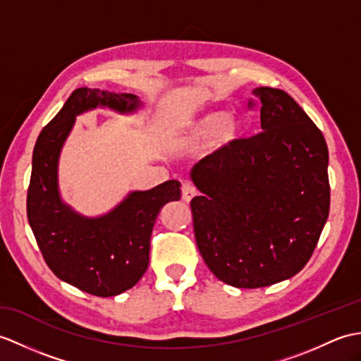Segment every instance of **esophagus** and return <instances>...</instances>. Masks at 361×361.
Instances as JSON below:
<instances>
[{
  "label": "esophagus",
  "mask_w": 361,
  "mask_h": 361,
  "mask_svg": "<svg viewBox=\"0 0 361 361\" xmlns=\"http://www.w3.org/2000/svg\"><path fill=\"white\" fill-rule=\"evenodd\" d=\"M195 195H197V189H195L194 184L189 183V181L183 183V188H181V197H183V200L186 201V203H189V201L194 198Z\"/></svg>",
  "instance_id": "obj_1"
}]
</instances>
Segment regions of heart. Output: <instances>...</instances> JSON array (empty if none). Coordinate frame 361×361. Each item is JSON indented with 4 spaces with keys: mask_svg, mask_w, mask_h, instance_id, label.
I'll use <instances>...</instances> for the list:
<instances>
[{
    "mask_svg": "<svg viewBox=\"0 0 361 361\" xmlns=\"http://www.w3.org/2000/svg\"><path fill=\"white\" fill-rule=\"evenodd\" d=\"M243 130L245 123L237 115H224V112H211L192 123L186 133L180 138L181 147H195L212 137L220 146H228L235 141Z\"/></svg>",
    "mask_w": 361,
    "mask_h": 361,
    "instance_id": "b5f03b06",
    "label": "heart"
}]
</instances>
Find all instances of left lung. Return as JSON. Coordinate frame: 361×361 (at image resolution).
I'll list each match as a JSON object with an SVG mask.
<instances>
[{
  "label": "left lung",
  "instance_id": "obj_1",
  "mask_svg": "<svg viewBox=\"0 0 361 361\" xmlns=\"http://www.w3.org/2000/svg\"><path fill=\"white\" fill-rule=\"evenodd\" d=\"M263 132L200 160L190 201L201 257L216 279L241 289L298 274L328 220V146L284 90L257 87ZM249 106H254L249 102Z\"/></svg>",
  "mask_w": 361,
  "mask_h": 361
}]
</instances>
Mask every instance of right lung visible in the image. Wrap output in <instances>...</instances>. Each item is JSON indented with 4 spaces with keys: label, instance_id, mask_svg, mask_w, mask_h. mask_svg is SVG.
<instances>
[{
    "label": "right lung",
    "instance_id": "obj_1",
    "mask_svg": "<svg viewBox=\"0 0 361 361\" xmlns=\"http://www.w3.org/2000/svg\"><path fill=\"white\" fill-rule=\"evenodd\" d=\"M98 106L129 114L141 106L133 94L80 87L41 130L33 149L27 220L44 262L58 279L97 297H114L140 281L149 266L150 235L158 214L181 197L169 180L135 190L106 215L89 219L63 203L58 158L77 115Z\"/></svg>",
    "mask_w": 361,
    "mask_h": 361
}]
</instances>
